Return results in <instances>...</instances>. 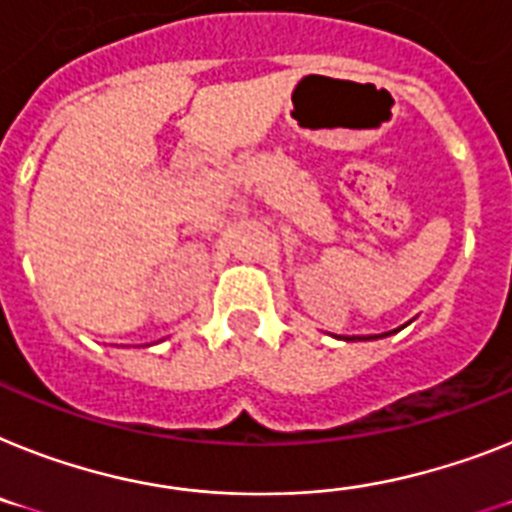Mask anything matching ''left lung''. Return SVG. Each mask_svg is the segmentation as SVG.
<instances>
[{
	"mask_svg": "<svg viewBox=\"0 0 512 512\" xmlns=\"http://www.w3.org/2000/svg\"><path fill=\"white\" fill-rule=\"evenodd\" d=\"M403 328V325H401ZM398 328V330H401ZM398 330H390V333H382V336H351V338H343V341H375V338H385V336H393V333H398Z\"/></svg>",
	"mask_w": 512,
	"mask_h": 512,
	"instance_id": "8db88e82",
	"label": "left lung"
}]
</instances>
